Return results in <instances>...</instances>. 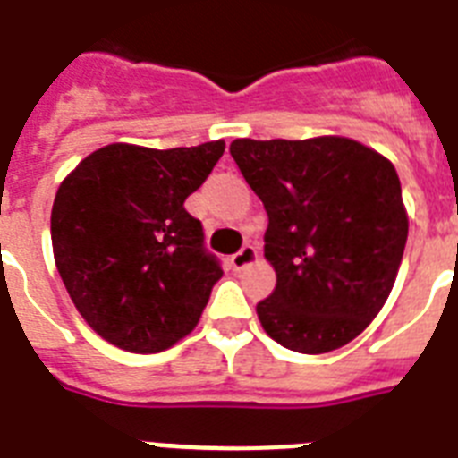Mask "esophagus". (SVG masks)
I'll return each instance as SVG.
<instances>
[{
  "instance_id": "obj_1",
  "label": "esophagus",
  "mask_w": 458,
  "mask_h": 458,
  "mask_svg": "<svg viewBox=\"0 0 458 458\" xmlns=\"http://www.w3.org/2000/svg\"><path fill=\"white\" fill-rule=\"evenodd\" d=\"M255 262H257L255 245H243V248H241V250L232 257V267L236 271L245 269V267H250V264H255Z\"/></svg>"
}]
</instances>
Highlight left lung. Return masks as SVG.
<instances>
[{"mask_svg":"<svg viewBox=\"0 0 458 458\" xmlns=\"http://www.w3.org/2000/svg\"><path fill=\"white\" fill-rule=\"evenodd\" d=\"M229 152L269 215L276 290L257 304L264 332L311 356L356 339L386 304L407 243L391 161L339 135L241 138Z\"/></svg>","mask_w":458,"mask_h":458,"instance_id":"1","label":"left lung"}]
</instances>
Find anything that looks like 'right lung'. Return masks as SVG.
<instances>
[{
    "instance_id": "obj_1",
    "label": "right lung",
    "mask_w": 458,
    "mask_h": 458,
    "mask_svg": "<svg viewBox=\"0 0 458 458\" xmlns=\"http://www.w3.org/2000/svg\"><path fill=\"white\" fill-rule=\"evenodd\" d=\"M222 154V140L175 149L114 142L60 182L51 210L55 267L105 342L158 353L196 327L222 267L184 201Z\"/></svg>"
}]
</instances>
